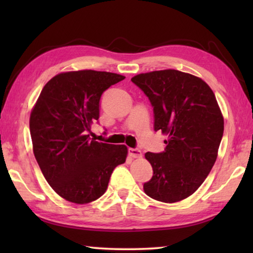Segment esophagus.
<instances>
[{
	"mask_svg": "<svg viewBox=\"0 0 253 253\" xmlns=\"http://www.w3.org/2000/svg\"><path fill=\"white\" fill-rule=\"evenodd\" d=\"M128 153H129V155L132 158L142 157V152H140V149H138V148H129L128 149Z\"/></svg>",
	"mask_w": 253,
	"mask_h": 253,
	"instance_id": "34e87169",
	"label": "esophagus"
}]
</instances>
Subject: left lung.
Instances as JSON below:
<instances>
[{
    "label": "left lung",
    "instance_id": "1",
    "mask_svg": "<svg viewBox=\"0 0 253 253\" xmlns=\"http://www.w3.org/2000/svg\"><path fill=\"white\" fill-rule=\"evenodd\" d=\"M148 97L154 130L169 136L162 153L145 154L153 177L144 183L149 198L174 203L201 186L216 161L224 122L212 89L193 75L168 69L132 77Z\"/></svg>",
    "mask_w": 253,
    "mask_h": 253
}]
</instances>
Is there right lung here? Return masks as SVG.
Returning a JSON list of instances; mask_svg holds the SVG:
<instances>
[{
  "label": "right lung",
  "instance_id": "right-lung-1",
  "mask_svg": "<svg viewBox=\"0 0 253 253\" xmlns=\"http://www.w3.org/2000/svg\"><path fill=\"white\" fill-rule=\"evenodd\" d=\"M125 77L106 71L59 74L42 89L30 116L33 153L46 182L61 198L77 204L99 199L127 147L90 139L99 118L100 98Z\"/></svg>",
  "mask_w": 253,
  "mask_h": 253
}]
</instances>
